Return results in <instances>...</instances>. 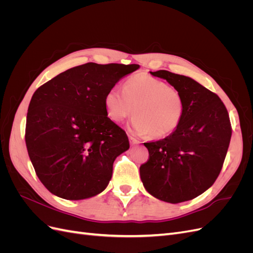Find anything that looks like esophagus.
I'll use <instances>...</instances> for the list:
<instances>
[{
	"label": "esophagus",
	"mask_w": 253,
	"mask_h": 253,
	"mask_svg": "<svg viewBox=\"0 0 253 253\" xmlns=\"http://www.w3.org/2000/svg\"><path fill=\"white\" fill-rule=\"evenodd\" d=\"M128 140H129V143H131L132 145H135V144H138L140 143L139 140H137L136 138H134L133 136H128Z\"/></svg>",
	"instance_id": "1"
}]
</instances>
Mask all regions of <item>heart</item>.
Wrapping results in <instances>:
<instances>
[{"mask_svg":"<svg viewBox=\"0 0 253 253\" xmlns=\"http://www.w3.org/2000/svg\"><path fill=\"white\" fill-rule=\"evenodd\" d=\"M108 116L121 122L133 112L132 131L164 137L173 133L185 115V101L180 91L167 82L147 74L135 75L122 85L112 87L105 95Z\"/></svg>","mask_w":253,"mask_h":253,"instance_id":"b5f03b06","label":"heart"}]
</instances>
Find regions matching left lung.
I'll return each mask as SVG.
<instances>
[{"mask_svg": "<svg viewBox=\"0 0 253 253\" xmlns=\"http://www.w3.org/2000/svg\"><path fill=\"white\" fill-rule=\"evenodd\" d=\"M150 73L180 91L185 115L166 138L144 143L149 159L140 166L141 181L160 201L193 200L213 185L223 168L232 133L228 111L216 94L193 79L168 71Z\"/></svg>", "mask_w": 253, "mask_h": 253, "instance_id": "obj_1", "label": "left lung"}]
</instances>
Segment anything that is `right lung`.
<instances>
[{
    "label": "right lung",
    "mask_w": 253,
    "mask_h": 253,
    "mask_svg": "<svg viewBox=\"0 0 253 253\" xmlns=\"http://www.w3.org/2000/svg\"><path fill=\"white\" fill-rule=\"evenodd\" d=\"M138 68L89 62L59 74L35 91L25 142L36 174L50 193L79 201L108 187L115 159L129 143L108 117L105 95Z\"/></svg>",
    "instance_id": "obj_1"
}]
</instances>
